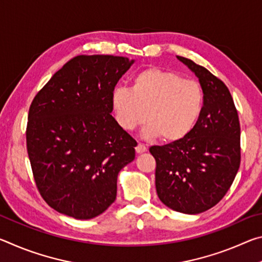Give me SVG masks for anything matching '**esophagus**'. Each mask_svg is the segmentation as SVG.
<instances>
[{
  "instance_id": "1",
  "label": "esophagus",
  "mask_w": 262,
  "mask_h": 262,
  "mask_svg": "<svg viewBox=\"0 0 262 262\" xmlns=\"http://www.w3.org/2000/svg\"><path fill=\"white\" fill-rule=\"evenodd\" d=\"M135 150H136V152L137 154H142V152H145L147 151V147H145L144 144H142V143H139L135 147Z\"/></svg>"
}]
</instances>
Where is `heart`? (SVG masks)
Here are the masks:
<instances>
[{
  "label": "heart",
  "mask_w": 262,
  "mask_h": 262,
  "mask_svg": "<svg viewBox=\"0 0 262 262\" xmlns=\"http://www.w3.org/2000/svg\"><path fill=\"white\" fill-rule=\"evenodd\" d=\"M203 101L200 83L154 67L136 74L130 89L117 86L111 95L119 126L134 130L147 119L144 136H161L167 143L190 134L201 115Z\"/></svg>",
  "instance_id": "1"
}]
</instances>
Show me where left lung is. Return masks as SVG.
<instances>
[{
    "mask_svg": "<svg viewBox=\"0 0 262 262\" xmlns=\"http://www.w3.org/2000/svg\"><path fill=\"white\" fill-rule=\"evenodd\" d=\"M200 82L205 101L194 129L184 140L152 145L156 190L164 205L200 214L217 205L241 165V125L227 85L192 60L177 56Z\"/></svg>",
    "mask_w": 262,
    "mask_h": 262,
    "instance_id": "left-lung-1",
    "label": "left lung"
}]
</instances>
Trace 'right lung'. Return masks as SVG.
<instances>
[{
	"instance_id": "add662e5",
	"label": "right lung",
	"mask_w": 262,
	"mask_h": 262,
	"mask_svg": "<svg viewBox=\"0 0 262 262\" xmlns=\"http://www.w3.org/2000/svg\"><path fill=\"white\" fill-rule=\"evenodd\" d=\"M134 60L78 55L53 75L29 110L26 145L47 205L77 220L100 215L117 198L118 174L136 141L111 115V95Z\"/></svg>"
}]
</instances>
